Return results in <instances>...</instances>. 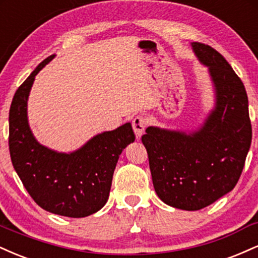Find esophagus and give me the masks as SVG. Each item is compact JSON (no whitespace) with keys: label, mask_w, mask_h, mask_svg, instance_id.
I'll list each match as a JSON object with an SVG mask.
<instances>
[{"label":"esophagus","mask_w":258,"mask_h":258,"mask_svg":"<svg viewBox=\"0 0 258 258\" xmlns=\"http://www.w3.org/2000/svg\"><path fill=\"white\" fill-rule=\"evenodd\" d=\"M132 127H133V131L136 133V136H137V138H141L142 136H143L144 131H146L147 120L144 119L143 116H136L132 121Z\"/></svg>","instance_id":"34e87169"}]
</instances>
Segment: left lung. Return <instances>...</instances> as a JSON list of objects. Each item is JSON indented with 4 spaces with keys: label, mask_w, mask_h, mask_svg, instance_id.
I'll list each match as a JSON object with an SVG mask.
<instances>
[{
    "label": "left lung",
    "mask_w": 258,
    "mask_h": 258,
    "mask_svg": "<svg viewBox=\"0 0 258 258\" xmlns=\"http://www.w3.org/2000/svg\"><path fill=\"white\" fill-rule=\"evenodd\" d=\"M207 68L214 102L199 126L168 130L149 126L142 137L153 184L168 206L197 211L233 190L250 150L252 130L244 84L212 47L191 42Z\"/></svg>",
    "instance_id": "8db88e82"
}]
</instances>
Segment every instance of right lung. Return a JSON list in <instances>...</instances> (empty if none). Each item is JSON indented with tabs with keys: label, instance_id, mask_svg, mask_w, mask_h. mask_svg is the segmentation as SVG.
Returning a JSON list of instances; mask_svg holds the SVG:
<instances>
[{
	"label": "right lung",
	"instance_id": "right-lung-1",
	"mask_svg": "<svg viewBox=\"0 0 258 258\" xmlns=\"http://www.w3.org/2000/svg\"><path fill=\"white\" fill-rule=\"evenodd\" d=\"M54 57L38 64L14 94L10 109L11 160L38 206L65 217H87L108 201L117 160L136 136L131 122H126L93 136L74 152H57L41 144L29 125L28 100L35 76Z\"/></svg>",
	"mask_w": 258,
	"mask_h": 258
}]
</instances>
